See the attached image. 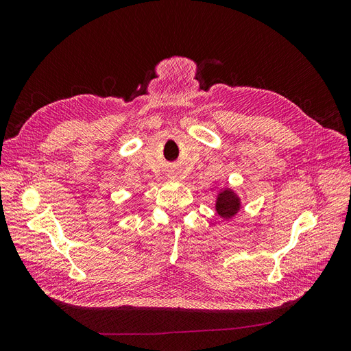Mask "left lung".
I'll list each match as a JSON object with an SVG mask.
<instances>
[{"mask_svg": "<svg viewBox=\"0 0 351 351\" xmlns=\"http://www.w3.org/2000/svg\"><path fill=\"white\" fill-rule=\"evenodd\" d=\"M240 205L241 204H240L239 196L232 192L231 189H224L222 192L218 193L215 209H217L219 217L228 219L237 214V212L240 210Z\"/></svg>", "mask_w": 351, "mask_h": 351, "instance_id": "1", "label": "left lung"}]
</instances>
